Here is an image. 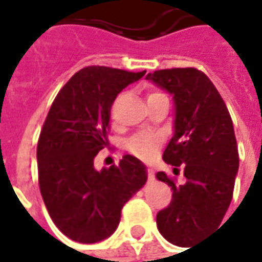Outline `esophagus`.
<instances>
[{
	"instance_id": "esophagus-1",
	"label": "esophagus",
	"mask_w": 262,
	"mask_h": 262,
	"mask_svg": "<svg viewBox=\"0 0 262 262\" xmlns=\"http://www.w3.org/2000/svg\"><path fill=\"white\" fill-rule=\"evenodd\" d=\"M148 179H149V180H154V179H155V173H154L152 168H148Z\"/></svg>"
}]
</instances>
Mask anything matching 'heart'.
Returning a JSON list of instances; mask_svg holds the SVG:
<instances>
[{
	"mask_svg": "<svg viewBox=\"0 0 262 262\" xmlns=\"http://www.w3.org/2000/svg\"><path fill=\"white\" fill-rule=\"evenodd\" d=\"M160 95L161 94H158V92H152V94L148 95V99L149 98L160 97ZM160 143H161V138L158 135H154V133H138L133 138H130L127 146H129V149L136 157H139L142 160H151L155 155V152H157Z\"/></svg>",
	"mask_w": 262,
	"mask_h": 262,
	"instance_id": "obj_1",
	"label": "heart"
}]
</instances>
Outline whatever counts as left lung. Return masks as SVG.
Here are the masks:
<instances>
[{"label": "left lung", "mask_w": 262, "mask_h": 262, "mask_svg": "<svg viewBox=\"0 0 262 262\" xmlns=\"http://www.w3.org/2000/svg\"><path fill=\"white\" fill-rule=\"evenodd\" d=\"M146 79L173 97V136L163 160L183 165L186 177L177 186L164 171L157 173L173 190L170 205L157 214V227L170 244L193 246L222 224L233 196L239 170L233 123L215 86L196 69L158 70Z\"/></svg>", "instance_id": "1"}]
</instances>
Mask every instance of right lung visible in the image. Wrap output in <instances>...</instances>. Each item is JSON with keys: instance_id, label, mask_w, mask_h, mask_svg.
I'll use <instances>...</instances> for the list:
<instances>
[{"instance_id": "add662e5", "label": "right lung", "mask_w": 262, "mask_h": 262, "mask_svg": "<svg viewBox=\"0 0 262 262\" xmlns=\"http://www.w3.org/2000/svg\"><path fill=\"white\" fill-rule=\"evenodd\" d=\"M143 74L89 66L72 76L52 102L36 151L39 189L54 224L72 241L97 244L110 237L123 205L146 183V165L133 155L110 168L94 165L108 143L114 99Z\"/></svg>"}]
</instances>
